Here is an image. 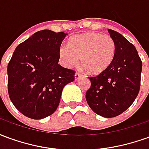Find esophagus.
Wrapping results in <instances>:
<instances>
[{"label":"esophagus","mask_w":149,"mask_h":149,"mask_svg":"<svg viewBox=\"0 0 149 149\" xmlns=\"http://www.w3.org/2000/svg\"><path fill=\"white\" fill-rule=\"evenodd\" d=\"M81 77H82V75H81L80 73H78V72H76V73H75V81H78Z\"/></svg>","instance_id":"34e87169"}]
</instances>
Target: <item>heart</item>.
Here are the masks:
<instances>
[{
	"instance_id": "heart-1",
	"label": "heart",
	"mask_w": 149,
	"mask_h": 149,
	"mask_svg": "<svg viewBox=\"0 0 149 149\" xmlns=\"http://www.w3.org/2000/svg\"><path fill=\"white\" fill-rule=\"evenodd\" d=\"M115 55L114 40L95 32L72 36L68 39V45L63 44L59 48L60 60L65 67L70 68L81 59L82 68L94 75L109 68Z\"/></svg>"
}]
</instances>
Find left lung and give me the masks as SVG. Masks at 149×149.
<instances>
[{
  "mask_svg": "<svg viewBox=\"0 0 149 149\" xmlns=\"http://www.w3.org/2000/svg\"><path fill=\"white\" fill-rule=\"evenodd\" d=\"M116 44V55L105 71L90 80L85 97L95 113L106 118L127 110L137 97L141 86L142 61L135 46L121 34L108 29Z\"/></svg>",
  "mask_w": 149,
  "mask_h": 149,
  "instance_id": "8db88e82",
  "label": "left lung"
}]
</instances>
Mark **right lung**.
<instances>
[{
  "instance_id": "obj_1",
  "label": "right lung",
  "mask_w": 149,
  "mask_h": 149,
  "mask_svg": "<svg viewBox=\"0 0 149 149\" xmlns=\"http://www.w3.org/2000/svg\"><path fill=\"white\" fill-rule=\"evenodd\" d=\"M67 33L45 29L16 48L8 65V90L16 109L40 120L55 112L63 88L75 72L58 65L59 48Z\"/></svg>"
}]
</instances>
